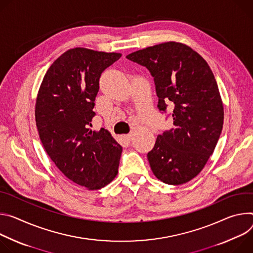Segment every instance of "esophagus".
Instances as JSON below:
<instances>
[{"label":"esophagus","instance_id":"1","mask_svg":"<svg viewBox=\"0 0 253 253\" xmlns=\"http://www.w3.org/2000/svg\"><path fill=\"white\" fill-rule=\"evenodd\" d=\"M124 137H125L126 141H127V142H130V141H131V138H132V133H128V134H126V135H124Z\"/></svg>","mask_w":253,"mask_h":253}]
</instances>
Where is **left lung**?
Listing matches in <instances>:
<instances>
[{"label": "left lung", "mask_w": 253, "mask_h": 253, "mask_svg": "<svg viewBox=\"0 0 253 253\" xmlns=\"http://www.w3.org/2000/svg\"><path fill=\"white\" fill-rule=\"evenodd\" d=\"M126 58L151 72L158 108L174 107V127L159 134L148 153L151 169L166 184L187 183L202 171L222 131L224 110L214 74L201 55L178 42L151 46Z\"/></svg>", "instance_id": "obj_1"}]
</instances>
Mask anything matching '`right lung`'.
Instances as JSON below:
<instances>
[{"instance_id":"right-lung-1","label":"right lung","mask_w":253,"mask_h":253,"mask_svg":"<svg viewBox=\"0 0 253 253\" xmlns=\"http://www.w3.org/2000/svg\"><path fill=\"white\" fill-rule=\"evenodd\" d=\"M121 56L80 47L64 52L47 70L36 99L46 153L69 180L88 190L105 187L118 175L122 146L106 129L90 126L100 75Z\"/></svg>"}]
</instances>
